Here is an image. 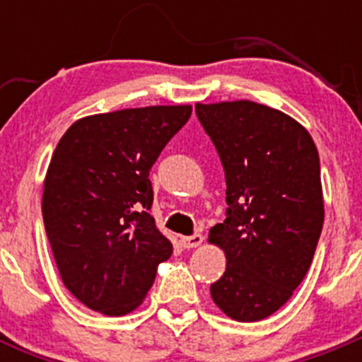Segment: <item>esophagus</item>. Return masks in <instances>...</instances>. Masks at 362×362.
I'll return each mask as SVG.
<instances>
[{"label": "esophagus", "mask_w": 362, "mask_h": 362, "mask_svg": "<svg viewBox=\"0 0 362 362\" xmlns=\"http://www.w3.org/2000/svg\"><path fill=\"white\" fill-rule=\"evenodd\" d=\"M180 243L184 249H196L203 243V236L202 235H192V236H182Z\"/></svg>", "instance_id": "1"}]
</instances>
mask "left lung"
<instances>
[{
  "mask_svg": "<svg viewBox=\"0 0 362 362\" xmlns=\"http://www.w3.org/2000/svg\"><path fill=\"white\" fill-rule=\"evenodd\" d=\"M226 173V221L208 242L226 254L215 305L238 322L282 308L305 279L324 224L319 152L287 113L254 101L196 105Z\"/></svg>",
  "mask_w": 362,
  "mask_h": 362,
  "instance_id": "8db88e82",
  "label": "left lung"
}]
</instances>
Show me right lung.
Wrapping results in <instances>:
<instances>
[{
    "label": "right lung",
    "mask_w": 362,
    "mask_h": 362,
    "mask_svg": "<svg viewBox=\"0 0 362 362\" xmlns=\"http://www.w3.org/2000/svg\"><path fill=\"white\" fill-rule=\"evenodd\" d=\"M191 113V105L98 113L73 122L57 144L43 222L63 284L87 308L133 312L173 254L151 215L148 173Z\"/></svg>",
    "instance_id": "right-lung-1"
}]
</instances>
